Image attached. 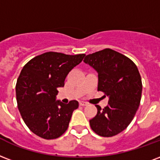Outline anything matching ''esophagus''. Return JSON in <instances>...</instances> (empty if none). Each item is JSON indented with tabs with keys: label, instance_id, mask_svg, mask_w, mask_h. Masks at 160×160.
Segmentation results:
<instances>
[{
	"label": "esophagus",
	"instance_id": "34e87169",
	"mask_svg": "<svg viewBox=\"0 0 160 160\" xmlns=\"http://www.w3.org/2000/svg\"><path fill=\"white\" fill-rule=\"evenodd\" d=\"M80 106H82V107H85V106H87V105H88V103H86L85 102H83V101H81V102H80Z\"/></svg>",
	"mask_w": 160,
	"mask_h": 160
}]
</instances>
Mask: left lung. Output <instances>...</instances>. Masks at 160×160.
<instances>
[{
	"instance_id": "left-lung-1",
	"label": "left lung",
	"mask_w": 160,
	"mask_h": 160,
	"mask_svg": "<svg viewBox=\"0 0 160 160\" xmlns=\"http://www.w3.org/2000/svg\"><path fill=\"white\" fill-rule=\"evenodd\" d=\"M84 62L98 73V91L109 97L108 105L90 120L102 137H112L128 128L139 107L142 80L138 67L127 56L111 48L85 56Z\"/></svg>"
}]
</instances>
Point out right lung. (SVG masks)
Wrapping results in <instances>:
<instances>
[{
  "instance_id": "add662e5",
  "label": "right lung",
  "mask_w": 160,
  "mask_h": 160,
  "mask_svg": "<svg viewBox=\"0 0 160 160\" xmlns=\"http://www.w3.org/2000/svg\"><path fill=\"white\" fill-rule=\"evenodd\" d=\"M85 54L68 55L47 52L34 57L22 69L16 85L18 107L30 130L44 139H54L65 132L79 102L56 101L57 89Z\"/></svg>"
}]
</instances>
